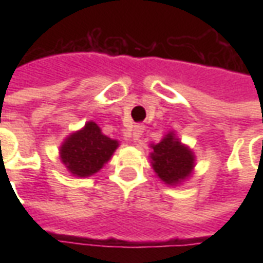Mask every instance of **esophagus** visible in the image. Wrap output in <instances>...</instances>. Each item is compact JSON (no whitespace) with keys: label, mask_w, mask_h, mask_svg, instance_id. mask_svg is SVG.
Here are the masks:
<instances>
[{"label":"esophagus","mask_w":263,"mask_h":263,"mask_svg":"<svg viewBox=\"0 0 263 263\" xmlns=\"http://www.w3.org/2000/svg\"><path fill=\"white\" fill-rule=\"evenodd\" d=\"M143 126L142 125H135L134 129H132V141L137 143L141 141V137H142Z\"/></svg>","instance_id":"34e87169"}]
</instances>
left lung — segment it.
I'll return each instance as SVG.
<instances>
[{
  "label": "left lung",
  "mask_w": 263,
  "mask_h": 263,
  "mask_svg": "<svg viewBox=\"0 0 263 263\" xmlns=\"http://www.w3.org/2000/svg\"><path fill=\"white\" fill-rule=\"evenodd\" d=\"M151 165L162 182L167 186H179L192 177L196 166V155L183 143L173 131L167 132L160 142L151 143Z\"/></svg>",
  "instance_id": "left-lung-1"
}]
</instances>
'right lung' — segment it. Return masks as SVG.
Masks as SVG:
<instances>
[{
  "label": "right lung",
  "mask_w": 263,
  "mask_h": 263,
  "mask_svg": "<svg viewBox=\"0 0 263 263\" xmlns=\"http://www.w3.org/2000/svg\"><path fill=\"white\" fill-rule=\"evenodd\" d=\"M118 146L117 139L104 135L94 121H88L81 129L66 137L60 145L59 156L73 176L90 177L103 169Z\"/></svg>",
  "instance_id": "obj_1"
}]
</instances>
